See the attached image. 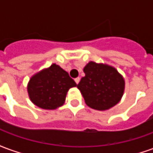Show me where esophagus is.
Here are the masks:
<instances>
[{"label": "esophagus", "mask_w": 153, "mask_h": 153, "mask_svg": "<svg viewBox=\"0 0 153 153\" xmlns=\"http://www.w3.org/2000/svg\"><path fill=\"white\" fill-rule=\"evenodd\" d=\"M79 80H80L79 77H78V78H76V79H74V81H75V83H76L77 84L79 83Z\"/></svg>", "instance_id": "obj_1"}]
</instances>
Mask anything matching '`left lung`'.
Listing matches in <instances>:
<instances>
[{
  "label": "left lung",
  "mask_w": 153,
  "mask_h": 153,
  "mask_svg": "<svg viewBox=\"0 0 153 153\" xmlns=\"http://www.w3.org/2000/svg\"><path fill=\"white\" fill-rule=\"evenodd\" d=\"M77 88L85 102L93 109L104 111L120 102L125 89V81L118 71L106 65L91 61L83 69Z\"/></svg>",
  "instance_id": "8db88e82"
}]
</instances>
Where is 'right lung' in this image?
Returning a JSON list of instances; mask_svg holds the SVG:
<instances>
[{
	"mask_svg": "<svg viewBox=\"0 0 153 153\" xmlns=\"http://www.w3.org/2000/svg\"><path fill=\"white\" fill-rule=\"evenodd\" d=\"M77 84L66 71L56 64L36 74L29 80L28 92L36 106L53 110L62 106L68 90Z\"/></svg>",
	"mask_w": 153,
	"mask_h": 153,
	"instance_id": "obj_1",
	"label": "right lung"
}]
</instances>
